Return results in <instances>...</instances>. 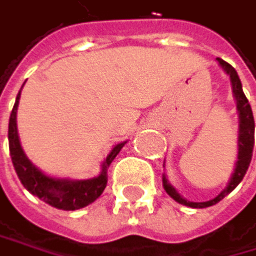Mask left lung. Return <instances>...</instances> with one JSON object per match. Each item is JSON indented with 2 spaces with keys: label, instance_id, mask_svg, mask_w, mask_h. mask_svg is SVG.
<instances>
[{
  "label": "left lung",
  "instance_id": "8db88e82",
  "mask_svg": "<svg viewBox=\"0 0 256 256\" xmlns=\"http://www.w3.org/2000/svg\"><path fill=\"white\" fill-rule=\"evenodd\" d=\"M216 61L221 66L222 70L229 75L230 82H232V94H234V98L236 101V112H238V122H240L238 124V158L235 162L234 174H232L228 186H226V189H222L214 200L202 201V202H195V201H189V200L182 198L181 194L169 182L167 176L162 175V188L167 192V195L172 196L176 202H180L182 206H188V208H194V209H204V208H209V206H214V204L220 202L226 195H229L236 188L249 169V164L252 160V152H254V144H255V121H254L250 104L242 92L240 76L229 62H226L221 58H216Z\"/></svg>",
  "mask_w": 256,
  "mask_h": 256
}]
</instances>
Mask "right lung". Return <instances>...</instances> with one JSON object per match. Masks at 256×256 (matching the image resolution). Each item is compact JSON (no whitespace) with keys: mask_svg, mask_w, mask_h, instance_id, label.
<instances>
[{"mask_svg":"<svg viewBox=\"0 0 256 256\" xmlns=\"http://www.w3.org/2000/svg\"><path fill=\"white\" fill-rule=\"evenodd\" d=\"M20 96L21 90L16 95L10 120H8V150H10L12 162L21 184L41 201L61 210H78L92 204L104 192L107 186V169H109V166L112 164V161L115 160V156L120 154V150L127 141L114 146L110 154L102 161L101 172L98 176H94L90 180H68L50 176L40 170L27 158L21 147L16 129V110L20 104Z\"/></svg>","mask_w":256,"mask_h":256,"instance_id":"right-lung-1","label":"right lung"}]
</instances>
